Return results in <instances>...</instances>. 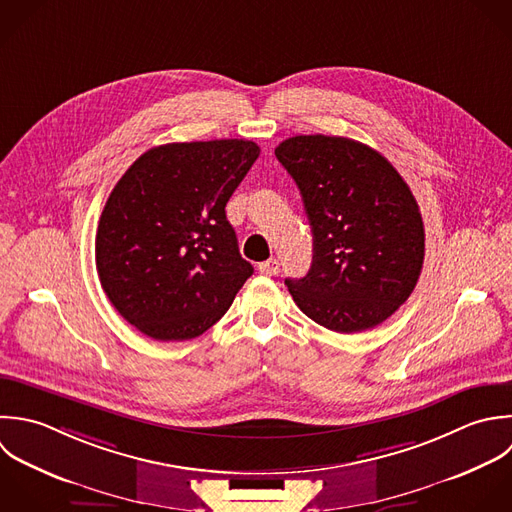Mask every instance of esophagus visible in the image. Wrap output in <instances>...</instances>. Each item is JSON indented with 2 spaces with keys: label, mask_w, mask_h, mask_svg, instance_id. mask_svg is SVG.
<instances>
[{
  "label": "esophagus",
  "mask_w": 512,
  "mask_h": 512,
  "mask_svg": "<svg viewBox=\"0 0 512 512\" xmlns=\"http://www.w3.org/2000/svg\"><path fill=\"white\" fill-rule=\"evenodd\" d=\"M259 273L269 275V277L277 275V273H279V261H277V259H267V261L259 263Z\"/></svg>",
  "instance_id": "1"
}]
</instances>
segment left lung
<instances>
[{
  "label": "left lung",
  "mask_w": 512,
  "mask_h": 512,
  "mask_svg": "<svg viewBox=\"0 0 512 512\" xmlns=\"http://www.w3.org/2000/svg\"><path fill=\"white\" fill-rule=\"evenodd\" d=\"M275 155L313 231L309 273L285 279L293 301L335 333L381 325L423 269L425 227L409 185L379 151L347 137L295 135Z\"/></svg>",
  "instance_id": "obj_1"
}]
</instances>
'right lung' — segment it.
Segmentation results:
<instances>
[{"mask_svg":"<svg viewBox=\"0 0 512 512\" xmlns=\"http://www.w3.org/2000/svg\"><path fill=\"white\" fill-rule=\"evenodd\" d=\"M259 151L247 139L167 143L135 159L113 187L95 235L97 275L143 335H203L253 275L225 205Z\"/></svg>","mask_w":512,"mask_h":512,"instance_id":"right-lung-1","label":"right lung"}]
</instances>
